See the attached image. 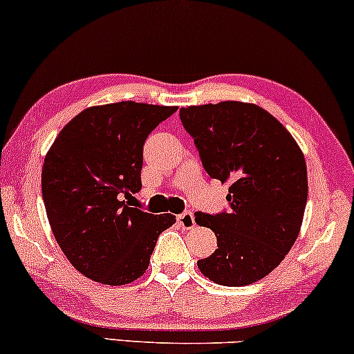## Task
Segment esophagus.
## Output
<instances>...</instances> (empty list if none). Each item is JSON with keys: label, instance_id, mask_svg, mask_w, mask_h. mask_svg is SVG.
I'll return each mask as SVG.
<instances>
[{"label": "esophagus", "instance_id": "1", "mask_svg": "<svg viewBox=\"0 0 354 354\" xmlns=\"http://www.w3.org/2000/svg\"><path fill=\"white\" fill-rule=\"evenodd\" d=\"M178 223H180V226L183 230H193L194 228V214L191 213V211H185V213L178 214Z\"/></svg>", "mask_w": 354, "mask_h": 354}]
</instances>
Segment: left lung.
<instances>
[{
  "label": "left lung",
  "instance_id": "left-lung-1",
  "mask_svg": "<svg viewBox=\"0 0 354 354\" xmlns=\"http://www.w3.org/2000/svg\"><path fill=\"white\" fill-rule=\"evenodd\" d=\"M206 173L230 185V211L194 214L218 250L200 259L206 278L246 286L270 274L295 245L308 200L303 151L291 133L253 103L221 101L180 109Z\"/></svg>",
  "mask_w": 354,
  "mask_h": 354
}]
</instances>
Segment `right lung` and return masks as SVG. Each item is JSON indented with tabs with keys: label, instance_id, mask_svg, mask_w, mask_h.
<instances>
[{
	"label": "right lung",
	"instance_id": "obj_1",
	"mask_svg": "<svg viewBox=\"0 0 354 354\" xmlns=\"http://www.w3.org/2000/svg\"><path fill=\"white\" fill-rule=\"evenodd\" d=\"M176 106L120 101L91 106L64 126L44 156L41 193L64 256L96 283L121 286L148 270L171 213L136 208L143 145Z\"/></svg>",
	"mask_w": 354,
	"mask_h": 354
}]
</instances>
